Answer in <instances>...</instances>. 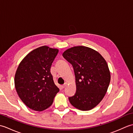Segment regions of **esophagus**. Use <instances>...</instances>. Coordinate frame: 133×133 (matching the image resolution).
<instances>
[{
  "instance_id": "obj_1",
  "label": "esophagus",
  "mask_w": 133,
  "mask_h": 133,
  "mask_svg": "<svg viewBox=\"0 0 133 133\" xmlns=\"http://www.w3.org/2000/svg\"><path fill=\"white\" fill-rule=\"evenodd\" d=\"M67 84V82H65V83H64V84H63V85H62V87H63V88H64V87H66Z\"/></svg>"
}]
</instances>
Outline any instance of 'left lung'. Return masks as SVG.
Listing matches in <instances>:
<instances>
[{
  "label": "left lung",
  "instance_id": "8db88e82",
  "mask_svg": "<svg viewBox=\"0 0 133 133\" xmlns=\"http://www.w3.org/2000/svg\"><path fill=\"white\" fill-rule=\"evenodd\" d=\"M74 68L76 92L69 99L72 105L82 111H88L103 99L108 89L111 75L103 56L91 48L79 46L62 54Z\"/></svg>",
  "mask_w": 133,
  "mask_h": 133
}]
</instances>
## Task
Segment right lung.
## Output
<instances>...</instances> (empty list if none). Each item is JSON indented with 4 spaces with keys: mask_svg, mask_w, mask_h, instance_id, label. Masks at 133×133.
Returning <instances> with one entry per match:
<instances>
[{
    "mask_svg": "<svg viewBox=\"0 0 133 133\" xmlns=\"http://www.w3.org/2000/svg\"><path fill=\"white\" fill-rule=\"evenodd\" d=\"M59 50L43 46L32 50L19 63L15 75V87L22 102L35 111L51 105L59 89L50 69Z\"/></svg>",
    "mask_w": 133,
    "mask_h": 133,
    "instance_id": "right-lung-1",
    "label": "right lung"
}]
</instances>
